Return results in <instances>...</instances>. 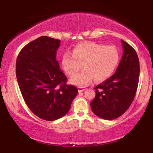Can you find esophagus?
Returning <instances> with one entry per match:
<instances>
[{
	"mask_svg": "<svg viewBox=\"0 0 153 153\" xmlns=\"http://www.w3.org/2000/svg\"><path fill=\"white\" fill-rule=\"evenodd\" d=\"M85 90V88L84 87H79V92H83V91H84Z\"/></svg>",
	"mask_w": 153,
	"mask_h": 153,
	"instance_id": "obj_1",
	"label": "esophagus"
}]
</instances>
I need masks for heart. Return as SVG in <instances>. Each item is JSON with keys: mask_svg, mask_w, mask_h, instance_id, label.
<instances>
[{"mask_svg": "<svg viewBox=\"0 0 153 153\" xmlns=\"http://www.w3.org/2000/svg\"><path fill=\"white\" fill-rule=\"evenodd\" d=\"M120 55L114 46H106L94 42H81L75 46L73 53L67 51L62 55L61 63L69 76H74L82 67L85 70L72 79V83L85 86L95 78L104 81L114 74L117 68Z\"/></svg>", "mask_w": 153, "mask_h": 153, "instance_id": "b5f03b06", "label": "heart"}]
</instances>
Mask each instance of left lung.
Listing matches in <instances>:
<instances>
[{"label": "left lung", "mask_w": 153, "mask_h": 153, "mask_svg": "<svg viewBox=\"0 0 153 153\" xmlns=\"http://www.w3.org/2000/svg\"><path fill=\"white\" fill-rule=\"evenodd\" d=\"M123 53L116 72L95 88V97L91 107L96 116L114 120L128 109L134 99L139 83L140 66L137 52L121 39Z\"/></svg>", "instance_id": "1"}]
</instances>
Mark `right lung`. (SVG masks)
<instances>
[{
	"instance_id": "add662e5",
	"label": "right lung",
	"mask_w": 153,
	"mask_h": 153,
	"mask_svg": "<svg viewBox=\"0 0 153 153\" xmlns=\"http://www.w3.org/2000/svg\"><path fill=\"white\" fill-rule=\"evenodd\" d=\"M60 40L41 36L25 46L16 62V76L27 106L39 118L56 120L69 111L78 90L67 85L56 60Z\"/></svg>"
}]
</instances>
